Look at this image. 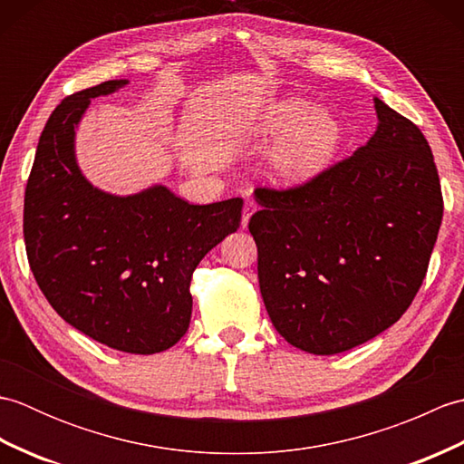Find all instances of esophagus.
<instances>
[{"mask_svg": "<svg viewBox=\"0 0 464 464\" xmlns=\"http://www.w3.org/2000/svg\"><path fill=\"white\" fill-rule=\"evenodd\" d=\"M257 211V205H255V201L253 199H247L245 201V207H243V217H241V227L243 229H247V225H249V219H251V215Z\"/></svg>", "mask_w": 464, "mask_h": 464, "instance_id": "34e87169", "label": "esophagus"}]
</instances>
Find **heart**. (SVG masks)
<instances>
[{"label":"heart","instance_id":"b5f03b06","mask_svg":"<svg viewBox=\"0 0 464 464\" xmlns=\"http://www.w3.org/2000/svg\"><path fill=\"white\" fill-rule=\"evenodd\" d=\"M334 115L301 95H283L249 121L243 143L253 151L273 147L265 163L267 179L279 187H299L319 177L341 145Z\"/></svg>","mask_w":464,"mask_h":464}]
</instances>
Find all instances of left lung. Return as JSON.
I'll list each match as a JSON object with an SVG mask.
<instances>
[{
  "mask_svg": "<svg viewBox=\"0 0 464 464\" xmlns=\"http://www.w3.org/2000/svg\"><path fill=\"white\" fill-rule=\"evenodd\" d=\"M377 130L297 189H257L249 221L273 327L293 347L337 354L395 324L415 299L442 221L430 147L374 97Z\"/></svg>",
  "mask_w": 464,
  "mask_h": 464,
  "instance_id": "1",
  "label": "left lung"
}]
</instances>
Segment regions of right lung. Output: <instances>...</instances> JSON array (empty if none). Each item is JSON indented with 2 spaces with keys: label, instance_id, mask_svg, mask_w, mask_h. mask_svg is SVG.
Wrapping results in <instances>:
<instances>
[{
  "label": "right lung",
  "instance_id": "add662e5",
  "mask_svg": "<svg viewBox=\"0 0 464 464\" xmlns=\"http://www.w3.org/2000/svg\"><path fill=\"white\" fill-rule=\"evenodd\" d=\"M127 83L69 95L49 115L25 187L24 237L29 267L59 317L111 349L153 354L189 329L191 275L239 229L243 199L191 205L165 185L113 195L87 179L77 127L92 100Z\"/></svg>",
  "mask_w": 464,
  "mask_h": 464
}]
</instances>
